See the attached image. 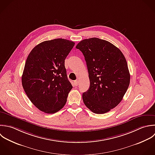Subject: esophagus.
<instances>
[{
    "instance_id": "34e87169",
    "label": "esophagus",
    "mask_w": 155,
    "mask_h": 155,
    "mask_svg": "<svg viewBox=\"0 0 155 155\" xmlns=\"http://www.w3.org/2000/svg\"><path fill=\"white\" fill-rule=\"evenodd\" d=\"M74 85H75V86H77L78 84V81L77 80H75V81H74Z\"/></svg>"
}]
</instances>
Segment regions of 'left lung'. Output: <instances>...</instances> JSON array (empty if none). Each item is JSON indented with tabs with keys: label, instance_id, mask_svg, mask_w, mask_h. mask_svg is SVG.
<instances>
[{
	"label": "left lung",
	"instance_id": "8db88e82",
	"mask_svg": "<svg viewBox=\"0 0 155 155\" xmlns=\"http://www.w3.org/2000/svg\"><path fill=\"white\" fill-rule=\"evenodd\" d=\"M84 56L90 86L83 94L86 106L92 112L103 114L115 107L123 100L130 75L122 52L111 43L90 38L76 46Z\"/></svg>",
	"mask_w": 155,
	"mask_h": 155
}]
</instances>
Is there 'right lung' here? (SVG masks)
<instances>
[{"mask_svg":"<svg viewBox=\"0 0 155 155\" xmlns=\"http://www.w3.org/2000/svg\"><path fill=\"white\" fill-rule=\"evenodd\" d=\"M74 45L63 38L47 40L35 46L28 56L22 86L32 103L43 112L54 114L66 103L72 86L64 60Z\"/></svg>","mask_w":155,"mask_h":155,"instance_id":"add662e5","label":"right lung"}]
</instances>
